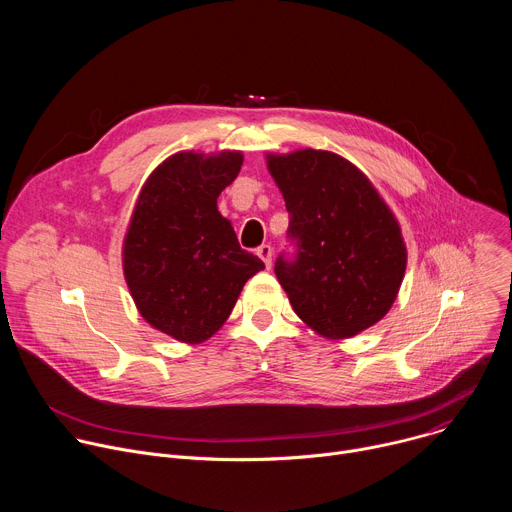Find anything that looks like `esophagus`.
Instances as JSON below:
<instances>
[{"label":"esophagus","mask_w":512,"mask_h":512,"mask_svg":"<svg viewBox=\"0 0 512 512\" xmlns=\"http://www.w3.org/2000/svg\"><path fill=\"white\" fill-rule=\"evenodd\" d=\"M257 255H259V259H261V261L265 263V267L269 269V267H271V257H273V249H271L269 245H263V247H259Z\"/></svg>","instance_id":"obj_1"}]
</instances>
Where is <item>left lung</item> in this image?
I'll return each instance as SVG.
<instances>
[{"label":"left lung","mask_w":512,"mask_h":512,"mask_svg":"<svg viewBox=\"0 0 512 512\" xmlns=\"http://www.w3.org/2000/svg\"><path fill=\"white\" fill-rule=\"evenodd\" d=\"M289 212L296 261L275 263L291 308L316 334L344 340L375 326L397 300L407 247L375 184L326 150L267 154Z\"/></svg>","instance_id":"8db88e82"}]
</instances>
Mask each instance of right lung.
<instances>
[{"label": "right lung", "mask_w": 512, "mask_h": 512, "mask_svg": "<svg viewBox=\"0 0 512 512\" xmlns=\"http://www.w3.org/2000/svg\"><path fill=\"white\" fill-rule=\"evenodd\" d=\"M243 152H178L141 186L121 263L137 312L184 344L214 336L263 261L241 249L216 198L233 184Z\"/></svg>", "instance_id": "obj_1"}]
</instances>
